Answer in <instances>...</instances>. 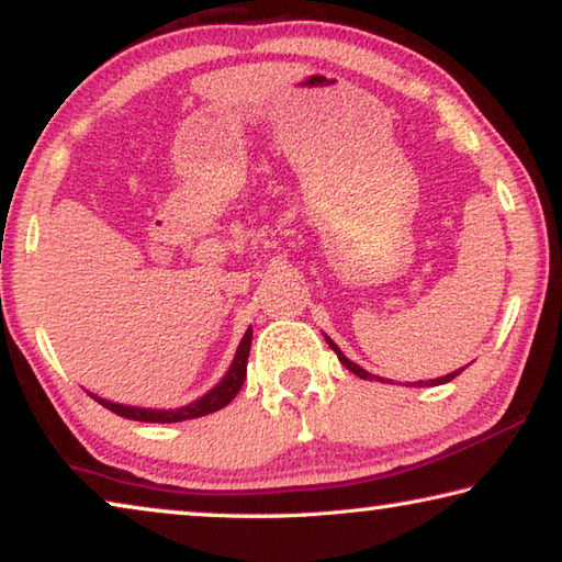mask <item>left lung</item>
<instances>
[{
  "label": "left lung",
  "instance_id": "8db88e82",
  "mask_svg": "<svg viewBox=\"0 0 562 562\" xmlns=\"http://www.w3.org/2000/svg\"><path fill=\"white\" fill-rule=\"evenodd\" d=\"M327 339V345L331 347V349H335L337 351V359L341 361V364H345L347 369H349V372L351 374H357L359 379H369V382H384V379L382 376H374V374H369L367 372V369H361L359 364H355V361H351V359H347L345 357V351H341L337 345H335V341H331L329 337H325ZM463 372V369H459V372H453V374H446V376H439V379H429V382H416V386H439V384H446V382H451V379L453 376H459Z\"/></svg>",
  "mask_w": 562,
  "mask_h": 562
}]
</instances>
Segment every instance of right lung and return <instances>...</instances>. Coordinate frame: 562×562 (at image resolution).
Instances as JSON below:
<instances>
[{"instance_id":"add662e5","label":"right lung","mask_w":562,"mask_h":562,"mask_svg":"<svg viewBox=\"0 0 562 562\" xmlns=\"http://www.w3.org/2000/svg\"><path fill=\"white\" fill-rule=\"evenodd\" d=\"M250 345H252V329L247 327L245 337L240 339V347L235 351V359L227 374L223 376L221 384H215L211 392L205 396L195 398L180 408H138V406H123V404H113L106 402V398L93 396L101 406H106L109 412L119 414L123 418H133V422H146V424H176V422H186V418H198V416H207L213 412H221L223 406H227L237 396V392L243 389L245 374H247V355H250Z\"/></svg>"}]
</instances>
